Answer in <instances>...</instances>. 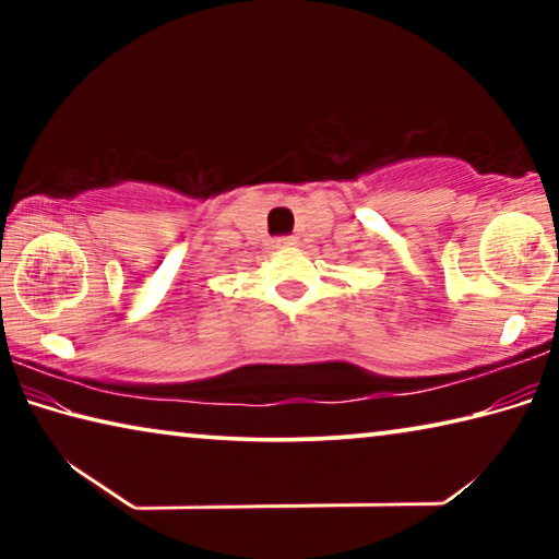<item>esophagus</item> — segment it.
<instances>
[{"label": "esophagus", "mask_w": 559, "mask_h": 559, "mask_svg": "<svg viewBox=\"0 0 559 559\" xmlns=\"http://www.w3.org/2000/svg\"><path fill=\"white\" fill-rule=\"evenodd\" d=\"M276 243L278 246H293V243H296V239H290V236H283V239H278Z\"/></svg>", "instance_id": "obj_1"}]
</instances>
